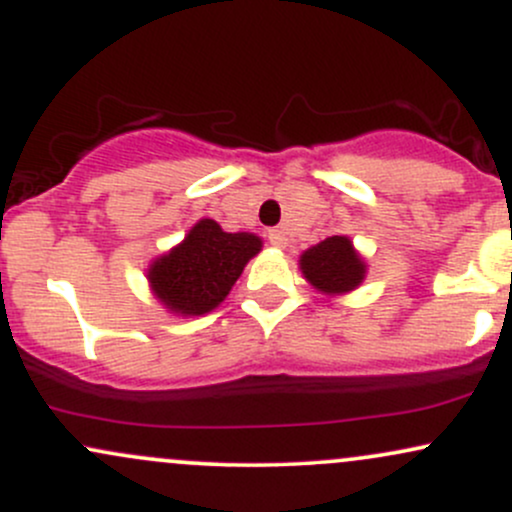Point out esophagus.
Wrapping results in <instances>:
<instances>
[{
	"label": "esophagus",
	"mask_w": 512,
	"mask_h": 512,
	"mask_svg": "<svg viewBox=\"0 0 512 512\" xmlns=\"http://www.w3.org/2000/svg\"><path fill=\"white\" fill-rule=\"evenodd\" d=\"M267 238H269V243L274 245V248H286V243H289V238H286L284 228H272Z\"/></svg>",
	"instance_id": "1"
}]
</instances>
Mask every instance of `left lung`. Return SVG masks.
<instances>
[{
  "instance_id": "1",
  "label": "left lung",
  "mask_w": 512,
  "mask_h": 512,
  "mask_svg": "<svg viewBox=\"0 0 512 512\" xmlns=\"http://www.w3.org/2000/svg\"><path fill=\"white\" fill-rule=\"evenodd\" d=\"M301 272L317 291L327 296L354 291L366 276V262L346 236L325 238L301 255Z\"/></svg>"
}]
</instances>
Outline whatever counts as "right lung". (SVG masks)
<instances>
[{"instance_id": "right-lung-1", "label": "right lung", "mask_w": 512, "mask_h": 512, "mask_svg": "<svg viewBox=\"0 0 512 512\" xmlns=\"http://www.w3.org/2000/svg\"><path fill=\"white\" fill-rule=\"evenodd\" d=\"M260 250L262 240L252 233H226L216 221L202 219L180 245L151 264V291L170 313H211Z\"/></svg>"}]
</instances>
